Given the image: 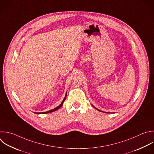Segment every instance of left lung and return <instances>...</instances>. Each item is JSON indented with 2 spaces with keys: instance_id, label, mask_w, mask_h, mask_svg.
<instances>
[{
  "instance_id": "8db88e82",
  "label": "left lung",
  "mask_w": 154,
  "mask_h": 154,
  "mask_svg": "<svg viewBox=\"0 0 154 154\" xmlns=\"http://www.w3.org/2000/svg\"><path fill=\"white\" fill-rule=\"evenodd\" d=\"M92 106H93V105H92ZM93 106V107H94V108H95V107H94V106ZM96 108V109H97V110H98V111H101V112H103V111H100V110H99V109H97V108ZM107 113H110V112H107Z\"/></svg>"
}]
</instances>
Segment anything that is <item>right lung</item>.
<instances>
[{"mask_svg":"<svg viewBox=\"0 0 154 154\" xmlns=\"http://www.w3.org/2000/svg\"><path fill=\"white\" fill-rule=\"evenodd\" d=\"M66 96H67V93H66V95H65V97H64V99H63V100L62 101V102L61 103V104L60 105H59L58 106H57L56 108H54V109H51V110H49V111H46V112H34V113H35V114H47V113H49V112H54V111H56V110H57V109H58L63 105V103H64V100H66Z\"/></svg>","mask_w":154,"mask_h":154,"instance_id":"1","label":"right lung"}]
</instances>
